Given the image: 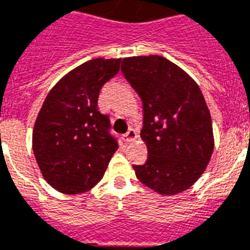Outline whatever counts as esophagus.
<instances>
[{
	"label": "esophagus",
	"mask_w": 250,
	"mask_h": 250,
	"mask_svg": "<svg viewBox=\"0 0 250 250\" xmlns=\"http://www.w3.org/2000/svg\"><path fill=\"white\" fill-rule=\"evenodd\" d=\"M137 139V133L135 129H128V132L125 133V135H123V140L125 141V143H131V141L136 140Z\"/></svg>",
	"instance_id": "34e87169"
}]
</instances>
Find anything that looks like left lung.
I'll return each instance as SVG.
<instances>
[{"mask_svg":"<svg viewBox=\"0 0 250 250\" xmlns=\"http://www.w3.org/2000/svg\"><path fill=\"white\" fill-rule=\"evenodd\" d=\"M122 72L143 101L140 136L148 148L136 178L164 196L188 189L204 174L214 150L210 111L197 83L161 56L128 57Z\"/></svg>","mask_w":250,"mask_h":250,"instance_id":"8db88e82","label":"left lung"}]
</instances>
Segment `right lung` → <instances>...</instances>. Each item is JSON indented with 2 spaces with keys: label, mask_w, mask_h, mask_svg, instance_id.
<instances>
[{
  "label": "right lung",
  "mask_w": 250,
  "mask_h": 250,
  "mask_svg": "<svg viewBox=\"0 0 250 250\" xmlns=\"http://www.w3.org/2000/svg\"><path fill=\"white\" fill-rule=\"evenodd\" d=\"M121 58H94L66 74L41 106L32 149L44 179L66 194L93 188L118 149L107 115L98 111L102 85L119 71Z\"/></svg>",
  "instance_id": "obj_1"
}]
</instances>
